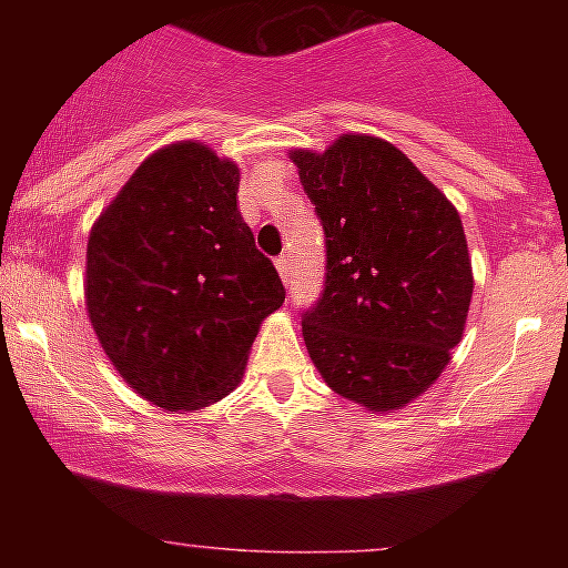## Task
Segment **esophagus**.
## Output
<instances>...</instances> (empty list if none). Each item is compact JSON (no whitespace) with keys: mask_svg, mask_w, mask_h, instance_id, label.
I'll return each mask as SVG.
<instances>
[{"mask_svg":"<svg viewBox=\"0 0 568 568\" xmlns=\"http://www.w3.org/2000/svg\"><path fill=\"white\" fill-rule=\"evenodd\" d=\"M275 266H277V272H280V280H283L285 285L291 283V262H288V256H280L277 262H275Z\"/></svg>","mask_w":568,"mask_h":568,"instance_id":"esophagus-1","label":"esophagus"}]
</instances>
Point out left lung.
I'll return each mask as SVG.
<instances>
[{"instance_id":"8db88e82","label":"left lung","mask_w":568,"mask_h":568,"mask_svg":"<svg viewBox=\"0 0 568 568\" xmlns=\"http://www.w3.org/2000/svg\"><path fill=\"white\" fill-rule=\"evenodd\" d=\"M325 230V291L302 331L336 395L393 414L433 387L465 334L473 264L452 200L395 143L342 133L291 149Z\"/></svg>"}]
</instances>
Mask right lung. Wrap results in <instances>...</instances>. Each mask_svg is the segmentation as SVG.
I'll use <instances>...</instances> for the list:
<instances>
[{"label":"right lung","instance_id":"right-lung-1","mask_svg":"<svg viewBox=\"0 0 568 568\" xmlns=\"http://www.w3.org/2000/svg\"><path fill=\"white\" fill-rule=\"evenodd\" d=\"M240 168L207 143L149 154L88 237L84 306L116 374L165 410H200L243 382L285 288L237 211Z\"/></svg>","mask_w":568,"mask_h":568}]
</instances>
